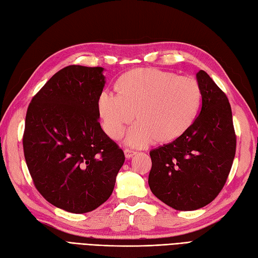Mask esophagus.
<instances>
[{
  "mask_svg": "<svg viewBox=\"0 0 258 258\" xmlns=\"http://www.w3.org/2000/svg\"><path fill=\"white\" fill-rule=\"evenodd\" d=\"M124 155H125V157L127 158V159H130V158H132L134 155H136V151L132 150V149H124Z\"/></svg>",
  "mask_w": 258,
  "mask_h": 258,
  "instance_id": "obj_1",
  "label": "esophagus"
}]
</instances>
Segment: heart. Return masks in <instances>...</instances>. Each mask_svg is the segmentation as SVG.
<instances>
[{
    "mask_svg": "<svg viewBox=\"0 0 258 258\" xmlns=\"http://www.w3.org/2000/svg\"><path fill=\"white\" fill-rule=\"evenodd\" d=\"M117 96L103 91L97 102L102 128L118 140L133 121L125 143L142 148L169 144L186 133L194 123L202 100L200 84L193 77L176 76L154 68L134 69L116 82Z\"/></svg>",
    "mask_w": 258,
    "mask_h": 258,
    "instance_id": "obj_1",
    "label": "heart"
}]
</instances>
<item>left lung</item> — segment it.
Returning a JSON list of instances; mask_svg holds the SVG:
<instances>
[{"instance_id":"1","label":"left lung","mask_w":258,"mask_h":258,"mask_svg":"<svg viewBox=\"0 0 258 258\" xmlns=\"http://www.w3.org/2000/svg\"><path fill=\"white\" fill-rule=\"evenodd\" d=\"M202 91L200 114L185 134L150 151L148 184L176 210H196L221 192L236 148L232 111L226 94L205 71L196 74Z\"/></svg>"}]
</instances>
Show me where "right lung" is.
Instances as JSON below:
<instances>
[{
	"label": "right lung",
	"mask_w": 258,
	"mask_h": 258,
	"mask_svg": "<svg viewBox=\"0 0 258 258\" xmlns=\"http://www.w3.org/2000/svg\"><path fill=\"white\" fill-rule=\"evenodd\" d=\"M102 68L70 65L32 98L23 146L38 192L69 213L98 208L111 196L123 150L102 131L97 110Z\"/></svg>",
	"instance_id": "obj_1"
}]
</instances>
